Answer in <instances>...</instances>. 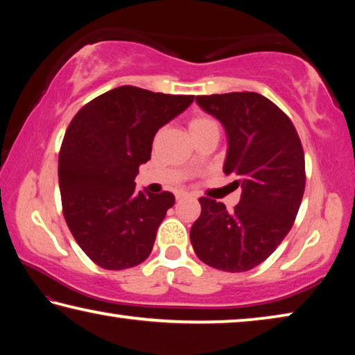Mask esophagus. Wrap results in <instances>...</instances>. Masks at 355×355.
Returning a JSON list of instances; mask_svg holds the SVG:
<instances>
[{
  "mask_svg": "<svg viewBox=\"0 0 355 355\" xmlns=\"http://www.w3.org/2000/svg\"><path fill=\"white\" fill-rule=\"evenodd\" d=\"M192 194H189V192H186V191H180V192H177V200H182V199H186V197H191Z\"/></svg>",
  "mask_w": 355,
  "mask_h": 355,
  "instance_id": "esophagus-1",
  "label": "esophagus"
}]
</instances>
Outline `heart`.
<instances>
[{"mask_svg":"<svg viewBox=\"0 0 355 355\" xmlns=\"http://www.w3.org/2000/svg\"><path fill=\"white\" fill-rule=\"evenodd\" d=\"M211 123H216L213 119H209L208 116H203V114H199V116H194V117L189 120V131L192 133V131L205 128V127H208V125H211Z\"/></svg>","mask_w":355,"mask_h":355,"instance_id":"heart-1","label":"heart"}]
</instances>
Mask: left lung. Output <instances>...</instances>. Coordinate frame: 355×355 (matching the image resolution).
Listing matches in <instances>:
<instances>
[{
	"instance_id": "obj_1",
	"label": "left lung",
	"mask_w": 355,
	"mask_h": 355,
	"mask_svg": "<svg viewBox=\"0 0 355 355\" xmlns=\"http://www.w3.org/2000/svg\"><path fill=\"white\" fill-rule=\"evenodd\" d=\"M196 101L224 125V172L243 192L233 211L200 197L191 244L208 266L249 271L277 249L296 219L305 191L302 144L290 117L257 92L199 95Z\"/></svg>"
}]
</instances>
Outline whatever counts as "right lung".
Returning <instances> with one entry per match:
<instances>
[{"label": "right lung", "mask_w": 355, "mask_h": 355, "mask_svg": "<svg viewBox=\"0 0 355 355\" xmlns=\"http://www.w3.org/2000/svg\"><path fill=\"white\" fill-rule=\"evenodd\" d=\"M192 100L120 86L71 119L59 152L62 213L78 245L98 266L133 268L152 252L175 197L137 191L135 178L150 159L156 131Z\"/></svg>", "instance_id": "add662e5"}]
</instances>
